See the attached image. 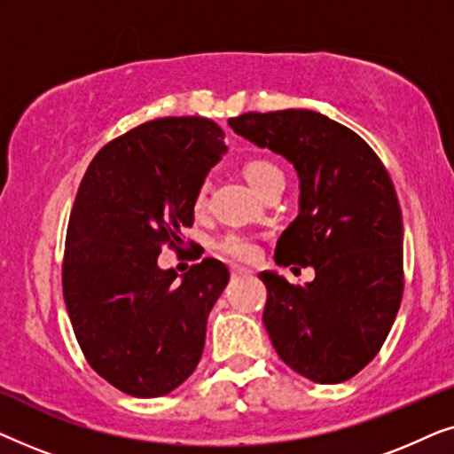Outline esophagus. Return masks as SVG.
Listing matches in <instances>:
<instances>
[{"instance_id": "34e87169", "label": "esophagus", "mask_w": 454, "mask_h": 454, "mask_svg": "<svg viewBox=\"0 0 454 454\" xmlns=\"http://www.w3.org/2000/svg\"><path fill=\"white\" fill-rule=\"evenodd\" d=\"M250 269H246V266H238V264H233L231 266V275L233 277H239V275H250Z\"/></svg>"}]
</instances>
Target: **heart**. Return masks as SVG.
Masks as SVG:
<instances>
[{"label":"heart","instance_id":"1","mask_svg":"<svg viewBox=\"0 0 454 454\" xmlns=\"http://www.w3.org/2000/svg\"><path fill=\"white\" fill-rule=\"evenodd\" d=\"M244 176L247 182L252 184V188L258 192V194H266L277 185H285V173L278 165L272 163L269 159H250L244 165ZM204 208V190H200L194 198V210L200 213ZM216 250H219L225 258L231 260H252L256 256V244L250 238L239 233H229L223 238L219 244H216Z\"/></svg>","mask_w":454,"mask_h":454}]
</instances>
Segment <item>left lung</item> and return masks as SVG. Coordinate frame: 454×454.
<instances>
[{
    "label": "left lung",
    "mask_w": 454,
    "mask_h": 454,
    "mask_svg": "<svg viewBox=\"0 0 454 454\" xmlns=\"http://www.w3.org/2000/svg\"><path fill=\"white\" fill-rule=\"evenodd\" d=\"M229 126L300 177V215L275 260L312 266L316 277L291 285L272 270L258 275L272 347L312 382L349 380L380 351L403 297V219L388 171L368 142L316 111H252Z\"/></svg>",
    "instance_id": "obj_1"
}]
</instances>
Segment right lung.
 I'll list each match as a JSON object with an SVG mask.
<instances>
[{"label": "right lung", "mask_w": 454, "mask_h": 454, "mask_svg": "<svg viewBox=\"0 0 454 454\" xmlns=\"http://www.w3.org/2000/svg\"><path fill=\"white\" fill-rule=\"evenodd\" d=\"M207 117H163L111 140L92 159L70 215L64 300L80 349L121 393L177 388L202 357L207 320L229 269L204 258L176 281L160 247L184 246L194 198L227 151Z\"/></svg>", "instance_id": "obj_1"}]
</instances>
